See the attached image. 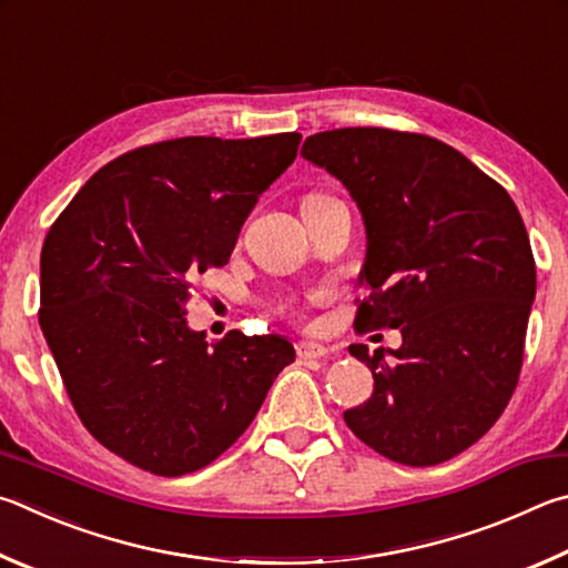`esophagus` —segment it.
Listing matches in <instances>:
<instances>
[{
    "mask_svg": "<svg viewBox=\"0 0 568 568\" xmlns=\"http://www.w3.org/2000/svg\"><path fill=\"white\" fill-rule=\"evenodd\" d=\"M296 354H300V359L304 362H314V359H324V356H329V349L314 342H300L296 344Z\"/></svg>",
    "mask_w": 568,
    "mask_h": 568,
    "instance_id": "esophagus-1",
    "label": "esophagus"
}]
</instances>
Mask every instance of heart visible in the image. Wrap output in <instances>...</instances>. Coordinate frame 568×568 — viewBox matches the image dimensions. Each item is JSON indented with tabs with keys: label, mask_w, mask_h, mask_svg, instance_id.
Masks as SVG:
<instances>
[{
	"label": "heart",
	"mask_w": 568,
	"mask_h": 568,
	"mask_svg": "<svg viewBox=\"0 0 568 568\" xmlns=\"http://www.w3.org/2000/svg\"><path fill=\"white\" fill-rule=\"evenodd\" d=\"M316 196H324V194H306L304 202H306V199H316Z\"/></svg>",
	"instance_id": "1"
}]
</instances>
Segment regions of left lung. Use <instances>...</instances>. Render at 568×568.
I'll return each instance as SVG.
<instances>
[{"mask_svg": "<svg viewBox=\"0 0 568 568\" xmlns=\"http://www.w3.org/2000/svg\"><path fill=\"white\" fill-rule=\"evenodd\" d=\"M302 156L349 189L366 224L356 332L402 329V349L349 354L374 394L344 422L386 459L434 466L491 429L519 384L536 264L506 189L439 139L346 126Z\"/></svg>", "mask_w": 568, "mask_h": 568, "instance_id": "1", "label": "left lung"}]
</instances>
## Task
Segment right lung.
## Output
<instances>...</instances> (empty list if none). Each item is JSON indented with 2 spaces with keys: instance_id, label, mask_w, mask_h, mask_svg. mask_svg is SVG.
Wrapping results in <instances>:
<instances>
[{
  "instance_id": "1",
  "label": "right lung",
  "mask_w": 568,
  "mask_h": 568,
  "mask_svg": "<svg viewBox=\"0 0 568 568\" xmlns=\"http://www.w3.org/2000/svg\"><path fill=\"white\" fill-rule=\"evenodd\" d=\"M302 134L136 146L79 189L42 246L39 326L87 432L124 462L184 476L222 456L294 362L282 336L186 326L194 278L224 266Z\"/></svg>"
}]
</instances>
